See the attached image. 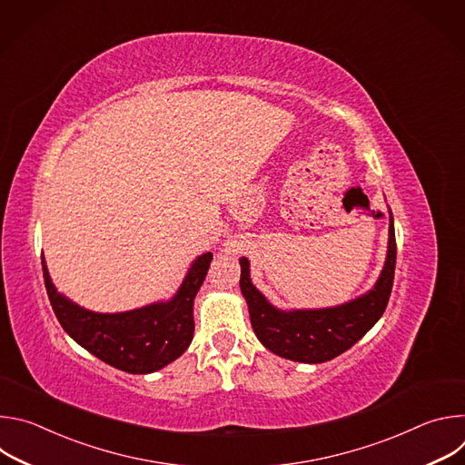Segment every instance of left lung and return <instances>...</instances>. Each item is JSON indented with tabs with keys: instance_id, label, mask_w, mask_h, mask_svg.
Listing matches in <instances>:
<instances>
[{
	"instance_id": "obj_1",
	"label": "left lung",
	"mask_w": 465,
	"mask_h": 465,
	"mask_svg": "<svg viewBox=\"0 0 465 465\" xmlns=\"http://www.w3.org/2000/svg\"><path fill=\"white\" fill-rule=\"evenodd\" d=\"M395 232L390 217V241L384 269L375 287L339 307L318 311H278L250 282L248 259H241V292L246 298L250 322L259 342L272 353L296 361L318 364L339 357L359 342L382 316L395 272Z\"/></svg>"
}]
</instances>
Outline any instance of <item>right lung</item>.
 I'll return each mask as SVG.
<instances>
[{"mask_svg":"<svg viewBox=\"0 0 465 465\" xmlns=\"http://www.w3.org/2000/svg\"><path fill=\"white\" fill-rule=\"evenodd\" d=\"M213 253L198 257L178 294L167 303L101 314L60 296L42 257L44 283L60 325L77 344L103 362L126 373H153L178 359L193 341V302L201 289Z\"/></svg>","mask_w":465,"mask_h":465,"instance_id":"right-lung-1","label":"right lung"}]
</instances>
